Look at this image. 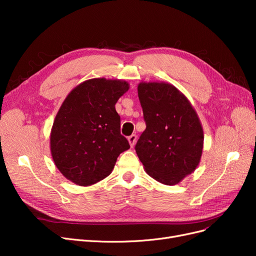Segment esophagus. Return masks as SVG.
<instances>
[{
  "instance_id": "obj_1",
  "label": "esophagus",
  "mask_w": 256,
  "mask_h": 256,
  "mask_svg": "<svg viewBox=\"0 0 256 256\" xmlns=\"http://www.w3.org/2000/svg\"><path fill=\"white\" fill-rule=\"evenodd\" d=\"M128 141H129V144L131 147H134L136 142V134H131L130 136H128Z\"/></svg>"
}]
</instances>
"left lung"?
<instances>
[{"instance_id":"left-lung-1","label":"left lung","mask_w":256,"mask_h":256,"mask_svg":"<svg viewBox=\"0 0 256 256\" xmlns=\"http://www.w3.org/2000/svg\"><path fill=\"white\" fill-rule=\"evenodd\" d=\"M138 95L146 129L136 145L146 173L173 186L191 174L203 152L202 124L180 90L166 82H141Z\"/></svg>"}]
</instances>
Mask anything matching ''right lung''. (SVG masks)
I'll use <instances>...</instances> for the list:
<instances>
[{
  "instance_id": "right-lung-1",
  "label": "right lung",
  "mask_w": 256,
  "mask_h": 256,
  "mask_svg": "<svg viewBox=\"0 0 256 256\" xmlns=\"http://www.w3.org/2000/svg\"><path fill=\"white\" fill-rule=\"evenodd\" d=\"M128 90L126 81L95 78L76 86L62 104L51 129L50 150L67 180L84 187L102 180L120 154L130 148L115 110Z\"/></svg>"
}]
</instances>
